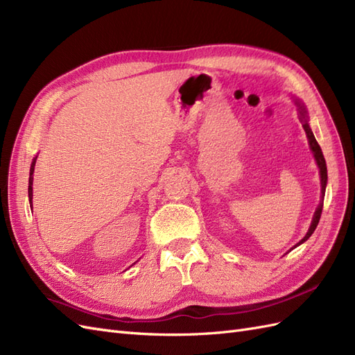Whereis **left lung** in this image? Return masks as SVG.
Returning a JSON list of instances; mask_svg holds the SVG:
<instances>
[{"label":"left lung","mask_w":355,"mask_h":355,"mask_svg":"<svg viewBox=\"0 0 355 355\" xmlns=\"http://www.w3.org/2000/svg\"><path fill=\"white\" fill-rule=\"evenodd\" d=\"M296 105H297V110H299V120H300V123H302L304 130H305V133H306V136H308V142H309V146H311V151H313L314 158H315V161H317V166H318V168H320V178H321V200H320L318 207H317V210H315V213H314L313 222H311V227H309V230H308L306 235H305V237H304L302 240H300L295 247H297L299 244H302L304 241H306V240L311 237V235H313V232L315 231L317 225H318V222H320V218H321V210H323L324 192H326V184H327V167H326V159H324L323 153H321V148H320L318 142L315 141V137H314L313 132H311V128H309V124H308V116H306V110H305L304 103H300L299 101H296ZM295 247H293V249H295Z\"/></svg>","instance_id":"1"}]
</instances>
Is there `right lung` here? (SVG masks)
Listing matches in <instances>:
<instances>
[{"label":"right lung","mask_w":355,"mask_h":355,"mask_svg":"<svg viewBox=\"0 0 355 355\" xmlns=\"http://www.w3.org/2000/svg\"><path fill=\"white\" fill-rule=\"evenodd\" d=\"M35 161H37V157L34 158V161H32V164H31V170H29V187H28V196H29V202H31V206H32V175H34V168H35Z\"/></svg>","instance_id":"add662e5"}]
</instances>
